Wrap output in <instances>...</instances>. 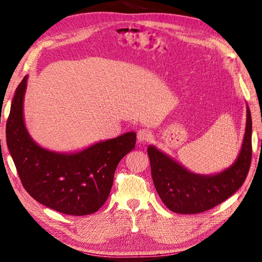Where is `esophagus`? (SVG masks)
<instances>
[{
    "instance_id": "esophagus-1",
    "label": "esophagus",
    "mask_w": 262,
    "mask_h": 262,
    "mask_svg": "<svg viewBox=\"0 0 262 262\" xmlns=\"http://www.w3.org/2000/svg\"><path fill=\"white\" fill-rule=\"evenodd\" d=\"M152 137H153L152 132L146 128L139 129L138 133H137V140L139 142H147L152 139Z\"/></svg>"
}]
</instances>
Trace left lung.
Segmentation results:
<instances>
[{
	"label": "left lung",
	"instance_id": "8db88e82",
	"mask_svg": "<svg viewBox=\"0 0 262 262\" xmlns=\"http://www.w3.org/2000/svg\"><path fill=\"white\" fill-rule=\"evenodd\" d=\"M153 183L163 204L176 213L209 210L243 185L252 159V117L246 104V123L240 152L229 167L213 174L194 173L155 145L147 146Z\"/></svg>",
	"mask_w": 262,
	"mask_h": 262
}]
</instances>
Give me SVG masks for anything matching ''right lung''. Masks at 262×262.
I'll return each mask as SVG.
<instances>
[{"mask_svg":"<svg viewBox=\"0 0 262 262\" xmlns=\"http://www.w3.org/2000/svg\"><path fill=\"white\" fill-rule=\"evenodd\" d=\"M29 76L16 89L6 125V139L21 183L33 199L69 215H87L106 202L120 160L134 149L136 133L95 142L75 152H57L39 145L24 121Z\"/></svg>","mask_w":262,"mask_h":262,"instance_id":"add662e5","label":"right lung"}]
</instances>
